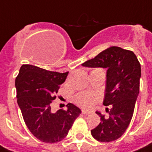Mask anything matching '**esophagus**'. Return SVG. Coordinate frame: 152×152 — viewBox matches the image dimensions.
<instances>
[{
    "instance_id": "esophagus-1",
    "label": "esophagus",
    "mask_w": 152,
    "mask_h": 152,
    "mask_svg": "<svg viewBox=\"0 0 152 152\" xmlns=\"http://www.w3.org/2000/svg\"><path fill=\"white\" fill-rule=\"evenodd\" d=\"M90 112H89V111H88V110H84V109L82 110V114H84V115L90 114Z\"/></svg>"
}]
</instances>
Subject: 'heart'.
I'll use <instances>...</instances> for the list:
<instances>
[{
    "label": "heart",
    "mask_w": 152,
    "mask_h": 152,
    "mask_svg": "<svg viewBox=\"0 0 152 152\" xmlns=\"http://www.w3.org/2000/svg\"><path fill=\"white\" fill-rule=\"evenodd\" d=\"M97 97L93 94L89 93H84L77 96L76 101L80 106L85 107H91L95 104Z\"/></svg>",
    "instance_id": "obj_1"
}]
</instances>
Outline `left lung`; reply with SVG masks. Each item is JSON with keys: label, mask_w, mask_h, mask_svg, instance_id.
Wrapping results in <instances>:
<instances>
[{"label": "left lung", "mask_w": 152, "mask_h": 152, "mask_svg": "<svg viewBox=\"0 0 152 152\" xmlns=\"http://www.w3.org/2000/svg\"><path fill=\"white\" fill-rule=\"evenodd\" d=\"M88 68H107L104 105L109 115L99 112L101 122L91 130V135L99 142H112L121 137L132 118L140 92V64L132 51L113 46L82 64Z\"/></svg>", "instance_id": "obj_1"}]
</instances>
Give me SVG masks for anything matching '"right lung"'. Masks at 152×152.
<instances>
[{"mask_svg": "<svg viewBox=\"0 0 152 152\" xmlns=\"http://www.w3.org/2000/svg\"><path fill=\"white\" fill-rule=\"evenodd\" d=\"M68 72L60 73L39 67L23 64L16 78L17 104L28 128L39 140L60 142L67 136L81 113L76 105L68 104L67 110L53 112L51 104Z\"/></svg>", "mask_w": 152, "mask_h": 152, "instance_id": "obj_1", "label": "right lung"}]
</instances>
